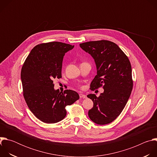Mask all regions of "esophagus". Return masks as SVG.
I'll list each match as a JSON object with an SVG mask.
<instances>
[{
	"instance_id": "obj_1",
	"label": "esophagus",
	"mask_w": 157,
	"mask_h": 157,
	"mask_svg": "<svg viewBox=\"0 0 157 157\" xmlns=\"http://www.w3.org/2000/svg\"><path fill=\"white\" fill-rule=\"evenodd\" d=\"M79 97H80V98H82V99H86L87 98V96L85 94H83L81 93L79 94Z\"/></svg>"
}]
</instances>
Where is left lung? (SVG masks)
<instances>
[{
  "mask_svg": "<svg viewBox=\"0 0 157 157\" xmlns=\"http://www.w3.org/2000/svg\"><path fill=\"white\" fill-rule=\"evenodd\" d=\"M79 46L96 63L97 75L90 89L94 90L102 86L104 88L99 97L94 94L87 96L94 103L88 116L97 124H109L121 114L132 90L130 61L117 44L108 40L85 42Z\"/></svg>",
  "mask_w": 157,
  "mask_h": 157,
  "instance_id": "left-lung-1",
  "label": "left lung"
}]
</instances>
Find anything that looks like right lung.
Listing matches in <instances>:
<instances>
[{
  "label": "right lung",
  "mask_w": 157,
  "mask_h": 157,
  "mask_svg": "<svg viewBox=\"0 0 157 157\" xmlns=\"http://www.w3.org/2000/svg\"><path fill=\"white\" fill-rule=\"evenodd\" d=\"M74 45L53 41L37 44L30 52L21 71L23 94L32 113L41 121L55 124L66 116V106L79 99L75 91L59 92L54 89L53 79L61 78L65 53Z\"/></svg>",
  "instance_id": "obj_1"
}]
</instances>
